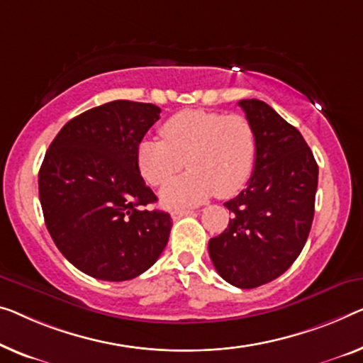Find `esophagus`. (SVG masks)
<instances>
[{
    "label": "esophagus",
    "instance_id": "34e87169",
    "mask_svg": "<svg viewBox=\"0 0 363 363\" xmlns=\"http://www.w3.org/2000/svg\"><path fill=\"white\" fill-rule=\"evenodd\" d=\"M196 212H194V210H174V212L171 213V216L174 220H177V218H182V216H187V215H194Z\"/></svg>",
    "mask_w": 363,
    "mask_h": 363
}]
</instances>
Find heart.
Wrapping results in <instances>:
<instances>
[{"instance_id": "b5f03b06", "label": "heart", "mask_w": 363, "mask_h": 363, "mask_svg": "<svg viewBox=\"0 0 363 363\" xmlns=\"http://www.w3.org/2000/svg\"><path fill=\"white\" fill-rule=\"evenodd\" d=\"M163 140L145 138L137 150L138 169L151 186H163L186 160L189 172L161 191L169 208H186L216 196H236L250 181L256 161V133L241 113L182 111L161 127Z\"/></svg>"}]
</instances>
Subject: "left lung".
I'll return each mask as SVG.
<instances>
[{"label": "left lung", "mask_w": 363, "mask_h": 363, "mask_svg": "<svg viewBox=\"0 0 363 363\" xmlns=\"http://www.w3.org/2000/svg\"><path fill=\"white\" fill-rule=\"evenodd\" d=\"M256 133L247 187L225 202L228 228L208 241L216 272L238 289L282 275L305 246L315 216L318 164L305 138L259 99L238 102Z\"/></svg>", "instance_id": "left-lung-1"}]
</instances>
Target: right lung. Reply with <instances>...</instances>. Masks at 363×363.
<instances>
[{
	"instance_id": "1",
	"label": "right lung",
	"mask_w": 363,
	"mask_h": 363,
	"mask_svg": "<svg viewBox=\"0 0 363 363\" xmlns=\"http://www.w3.org/2000/svg\"><path fill=\"white\" fill-rule=\"evenodd\" d=\"M155 104L112 101L74 117L48 147L39 197L48 233L81 272L122 282L143 274L167 245L171 215L143 208L156 196L137 150L160 118Z\"/></svg>"
}]
</instances>
